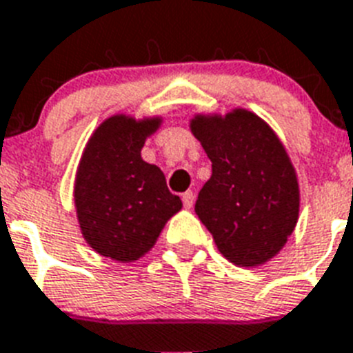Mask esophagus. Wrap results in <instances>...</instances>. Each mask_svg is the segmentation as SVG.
Returning <instances> with one entry per match:
<instances>
[{
  "label": "esophagus",
  "mask_w": 353,
  "mask_h": 353,
  "mask_svg": "<svg viewBox=\"0 0 353 353\" xmlns=\"http://www.w3.org/2000/svg\"><path fill=\"white\" fill-rule=\"evenodd\" d=\"M194 192H185V194H183V205H185V208H192V206H194Z\"/></svg>",
  "instance_id": "obj_1"
}]
</instances>
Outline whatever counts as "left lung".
<instances>
[{"label": "left lung", "mask_w": 353, "mask_h": 353, "mask_svg": "<svg viewBox=\"0 0 353 353\" xmlns=\"http://www.w3.org/2000/svg\"><path fill=\"white\" fill-rule=\"evenodd\" d=\"M190 132L212 161L197 217L230 263L265 265L283 250L299 219V181L285 145L246 108L194 114Z\"/></svg>", "instance_id": "8db88e82"}]
</instances>
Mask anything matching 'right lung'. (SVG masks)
Here are the masks:
<instances>
[{
	"instance_id": "add662e5",
	"label": "right lung",
	"mask_w": 353,
	"mask_h": 353,
	"mask_svg": "<svg viewBox=\"0 0 353 353\" xmlns=\"http://www.w3.org/2000/svg\"><path fill=\"white\" fill-rule=\"evenodd\" d=\"M161 123V116L114 114L88 137L74 179V206L85 241L99 256L117 263L141 259L181 210L161 168L141 157Z\"/></svg>"
}]
</instances>
